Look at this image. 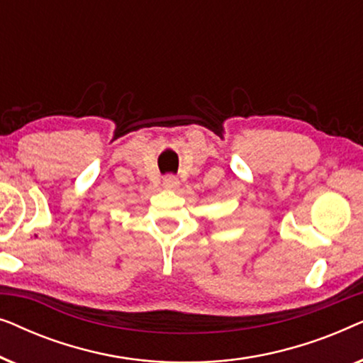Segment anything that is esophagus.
<instances>
[{
	"instance_id": "1",
	"label": "esophagus",
	"mask_w": 363,
	"mask_h": 363,
	"mask_svg": "<svg viewBox=\"0 0 363 363\" xmlns=\"http://www.w3.org/2000/svg\"><path fill=\"white\" fill-rule=\"evenodd\" d=\"M178 186H180V182H178L177 177L167 175L163 178V188H167V190H177Z\"/></svg>"
}]
</instances>
